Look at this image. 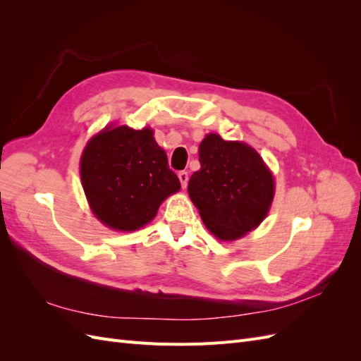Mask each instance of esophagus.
<instances>
[{
    "mask_svg": "<svg viewBox=\"0 0 361 361\" xmlns=\"http://www.w3.org/2000/svg\"><path fill=\"white\" fill-rule=\"evenodd\" d=\"M178 178H179V180H180L182 188H187V185H188V173H187V171H179Z\"/></svg>",
    "mask_w": 361,
    "mask_h": 361,
    "instance_id": "34e87169",
    "label": "esophagus"
}]
</instances>
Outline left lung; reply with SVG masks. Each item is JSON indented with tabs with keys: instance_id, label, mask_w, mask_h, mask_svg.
I'll list each match as a JSON object with an SVG mask.
<instances>
[{
	"instance_id": "left-lung-1",
	"label": "left lung",
	"mask_w": 361,
	"mask_h": 361,
	"mask_svg": "<svg viewBox=\"0 0 361 361\" xmlns=\"http://www.w3.org/2000/svg\"><path fill=\"white\" fill-rule=\"evenodd\" d=\"M200 170L188 182L191 202L214 236L235 241L267 216L276 183L257 152L241 141L207 134L199 146Z\"/></svg>"
}]
</instances>
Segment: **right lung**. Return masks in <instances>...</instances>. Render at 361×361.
Returning <instances> with one entry per match:
<instances>
[{
    "label": "right lung",
    "mask_w": 361,
    "mask_h": 361,
    "mask_svg": "<svg viewBox=\"0 0 361 361\" xmlns=\"http://www.w3.org/2000/svg\"><path fill=\"white\" fill-rule=\"evenodd\" d=\"M80 173L92 212L118 232L154 220L159 204L180 190L150 128L106 126L84 147Z\"/></svg>",
    "instance_id": "obj_1"
}]
</instances>
